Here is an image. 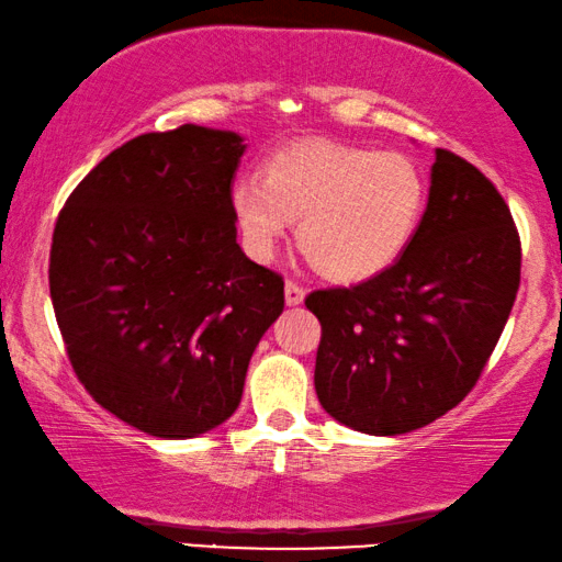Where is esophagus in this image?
Returning <instances> with one entry per match:
<instances>
[{
  "instance_id": "1",
  "label": "esophagus",
  "mask_w": 562,
  "mask_h": 562,
  "mask_svg": "<svg viewBox=\"0 0 562 562\" xmlns=\"http://www.w3.org/2000/svg\"><path fill=\"white\" fill-rule=\"evenodd\" d=\"M283 294H286V304H289V306H296V304L304 302L306 291H304L302 283L286 281V286H283Z\"/></svg>"
}]
</instances>
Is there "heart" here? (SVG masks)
Listing matches in <instances>:
<instances>
[{
  "label": "heart",
  "instance_id": "obj_1",
  "mask_svg": "<svg viewBox=\"0 0 562 562\" xmlns=\"http://www.w3.org/2000/svg\"><path fill=\"white\" fill-rule=\"evenodd\" d=\"M229 199L252 258L271 260L299 220L304 256L327 279L356 283L409 248L427 206V176L398 150L306 143L271 158L266 181H237Z\"/></svg>",
  "mask_w": 562,
  "mask_h": 562
}]
</instances>
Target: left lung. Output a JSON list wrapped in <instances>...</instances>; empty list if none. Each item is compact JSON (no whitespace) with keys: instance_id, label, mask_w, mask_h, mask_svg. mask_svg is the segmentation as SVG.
Masks as SVG:
<instances>
[{"instance_id":"8db88e82","label":"left lung","mask_w":562,"mask_h":562,"mask_svg":"<svg viewBox=\"0 0 562 562\" xmlns=\"http://www.w3.org/2000/svg\"><path fill=\"white\" fill-rule=\"evenodd\" d=\"M521 243L494 183L437 148L427 212L386 271L317 289L319 404L368 435H404L442 417L481 379L519 291Z\"/></svg>"}]
</instances>
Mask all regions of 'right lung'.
<instances>
[{"label":"right lung","instance_id":"right-lung-1","mask_svg":"<svg viewBox=\"0 0 562 562\" xmlns=\"http://www.w3.org/2000/svg\"><path fill=\"white\" fill-rule=\"evenodd\" d=\"M243 137L181 125L112 150L66 199L50 299L76 379L153 437L202 435L237 409L283 279L237 245Z\"/></svg>","mask_w":562,"mask_h":562}]
</instances>
